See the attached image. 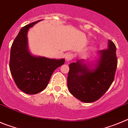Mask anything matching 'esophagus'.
<instances>
[{"label":"esophagus","mask_w":128,"mask_h":128,"mask_svg":"<svg viewBox=\"0 0 128 128\" xmlns=\"http://www.w3.org/2000/svg\"><path fill=\"white\" fill-rule=\"evenodd\" d=\"M73 57H74V55L72 54H71V53H69L66 56V60L67 62L71 61V60L73 58Z\"/></svg>","instance_id":"34e87169"}]
</instances>
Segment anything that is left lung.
Masks as SVG:
<instances>
[{"instance_id":"1","label":"left lung","mask_w":128,"mask_h":128,"mask_svg":"<svg viewBox=\"0 0 128 128\" xmlns=\"http://www.w3.org/2000/svg\"><path fill=\"white\" fill-rule=\"evenodd\" d=\"M99 58L90 63L78 60L70 64L68 87L72 95L84 103H92L108 90L114 82L117 65L116 46L110 40L106 50L98 52Z\"/></svg>"}]
</instances>
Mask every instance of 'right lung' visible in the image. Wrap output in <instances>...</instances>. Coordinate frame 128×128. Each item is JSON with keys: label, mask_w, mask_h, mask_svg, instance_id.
<instances>
[{"label": "right lung", "mask_w": 128, "mask_h": 128, "mask_svg": "<svg viewBox=\"0 0 128 128\" xmlns=\"http://www.w3.org/2000/svg\"><path fill=\"white\" fill-rule=\"evenodd\" d=\"M40 21L41 20L22 28L11 48V73L17 87L28 94H36L43 90L54 71L65 62L64 58H49L30 53L27 33L30 28Z\"/></svg>", "instance_id": "right-lung-1"}]
</instances>
